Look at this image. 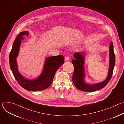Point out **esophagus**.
Returning <instances> with one entry per match:
<instances>
[{"label": "esophagus", "mask_w": 124, "mask_h": 124, "mask_svg": "<svg viewBox=\"0 0 124 124\" xmlns=\"http://www.w3.org/2000/svg\"><path fill=\"white\" fill-rule=\"evenodd\" d=\"M69 60H70L69 57H68V56L65 57V61H69Z\"/></svg>", "instance_id": "34e87169"}]
</instances>
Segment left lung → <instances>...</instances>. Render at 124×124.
Listing matches in <instances>:
<instances>
[{"label": "left lung", "mask_w": 124, "mask_h": 124, "mask_svg": "<svg viewBox=\"0 0 124 124\" xmlns=\"http://www.w3.org/2000/svg\"><path fill=\"white\" fill-rule=\"evenodd\" d=\"M85 54L82 52H76L74 54L75 58L72 61L74 67V72L73 76V82L78 89L85 92H93L102 89L107 85L110 81L112 76L115 63V56L113 49V44L111 42L109 46V66L108 77L101 82L89 84L85 83L84 80L85 77L84 63Z\"/></svg>", "instance_id": "obj_1"}]
</instances>
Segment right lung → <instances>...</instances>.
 Returning a JSON list of instances; mask_svg holds the SVG:
<instances>
[{"mask_svg": "<svg viewBox=\"0 0 124 124\" xmlns=\"http://www.w3.org/2000/svg\"><path fill=\"white\" fill-rule=\"evenodd\" d=\"M28 36V31L20 33L13 43L9 55V63L13 74L18 83L28 91H41L47 88L52 83L57 69L64 63L62 55L52 56L46 58L43 70L37 78L29 80L24 78L19 72L16 58L19 54L22 40L23 36Z\"/></svg>", "mask_w": 124, "mask_h": 124, "instance_id": "1", "label": "right lung"}]
</instances>
